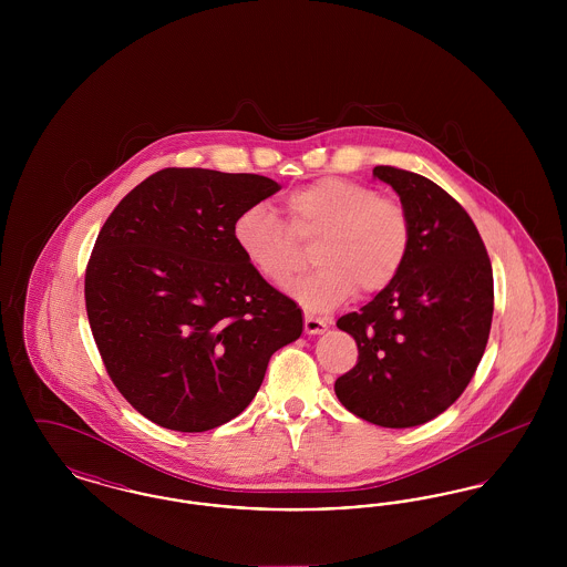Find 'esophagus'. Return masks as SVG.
<instances>
[{"instance_id": "obj_1", "label": "esophagus", "mask_w": 567, "mask_h": 567, "mask_svg": "<svg viewBox=\"0 0 567 567\" xmlns=\"http://www.w3.org/2000/svg\"><path fill=\"white\" fill-rule=\"evenodd\" d=\"M327 327H329V323H327L324 319L315 317V315H306V317H303V329H306V333H310V336L323 333Z\"/></svg>"}]
</instances>
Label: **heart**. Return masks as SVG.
<instances>
[{
	"mask_svg": "<svg viewBox=\"0 0 567 567\" xmlns=\"http://www.w3.org/2000/svg\"><path fill=\"white\" fill-rule=\"evenodd\" d=\"M289 225L268 204L238 215L234 240L244 259L271 285L282 287L301 266L299 243H312L315 268L289 287L297 301L324 312L357 293L374 296L402 271L412 227L404 206L349 178H321L293 190Z\"/></svg>",
	"mask_w": 567,
	"mask_h": 567,
	"instance_id": "obj_1",
	"label": "heart"
}]
</instances>
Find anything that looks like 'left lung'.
I'll list each match as a JSON object with an SVG mask.
<instances>
[{"label":"left lung","mask_w":567,"mask_h":567,"mask_svg":"<svg viewBox=\"0 0 567 567\" xmlns=\"http://www.w3.org/2000/svg\"><path fill=\"white\" fill-rule=\"evenodd\" d=\"M404 206L412 240L398 278L338 319L359 349L336 395L380 427H416L457 402L486 349L493 270L470 215L430 178L377 165Z\"/></svg>","instance_id":"left-lung-1"}]
</instances>
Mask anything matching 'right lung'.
<instances>
[{"label": "right lung", "mask_w": 567, "mask_h": 567, "mask_svg": "<svg viewBox=\"0 0 567 567\" xmlns=\"http://www.w3.org/2000/svg\"><path fill=\"white\" fill-rule=\"evenodd\" d=\"M280 190L259 174L165 167L106 218L84 274L86 317L114 386L148 421L208 432L257 395L296 342V301L244 259L234 223Z\"/></svg>", "instance_id": "obj_1"}]
</instances>
